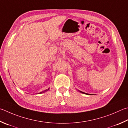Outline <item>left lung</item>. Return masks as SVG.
<instances>
[{
    "mask_svg": "<svg viewBox=\"0 0 128 128\" xmlns=\"http://www.w3.org/2000/svg\"><path fill=\"white\" fill-rule=\"evenodd\" d=\"M78 91L79 92H80V93H82V94H86V93H84V92H82V91H80V90H78Z\"/></svg>",
    "mask_w": 128,
    "mask_h": 128,
    "instance_id": "1",
    "label": "left lung"
}]
</instances>
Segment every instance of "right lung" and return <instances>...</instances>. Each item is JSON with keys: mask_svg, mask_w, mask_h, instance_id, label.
I'll return each instance as SVG.
<instances>
[{"mask_svg": "<svg viewBox=\"0 0 128 128\" xmlns=\"http://www.w3.org/2000/svg\"><path fill=\"white\" fill-rule=\"evenodd\" d=\"M49 89H50V88H48V89L44 90H43L42 92H40V93H39V94H42V93H44V92H46V91H48V90H49Z\"/></svg>", "mask_w": 128, "mask_h": 128, "instance_id": "add662e5", "label": "right lung"}]
</instances>
